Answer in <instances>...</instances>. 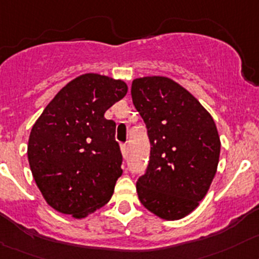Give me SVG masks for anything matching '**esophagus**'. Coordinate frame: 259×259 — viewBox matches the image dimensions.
<instances>
[{
	"label": "esophagus",
	"mask_w": 259,
	"mask_h": 259,
	"mask_svg": "<svg viewBox=\"0 0 259 259\" xmlns=\"http://www.w3.org/2000/svg\"><path fill=\"white\" fill-rule=\"evenodd\" d=\"M120 150H122L123 156H124V158H127L128 153H130V149H128L127 144H122V145H120Z\"/></svg>",
	"instance_id": "1"
}]
</instances>
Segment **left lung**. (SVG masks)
I'll use <instances>...</instances> for the list:
<instances>
[{"mask_svg": "<svg viewBox=\"0 0 259 259\" xmlns=\"http://www.w3.org/2000/svg\"><path fill=\"white\" fill-rule=\"evenodd\" d=\"M131 95L151 146L145 175L137 180V195L158 217L181 220L198 207L217 172L221 141L214 120L170 78H136Z\"/></svg>", "mask_w": 259, "mask_h": 259, "instance_id": "8db88e82", "label": "left lung"}]
</instances>
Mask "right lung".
Masks as SVG:
<instances>
[{
  "label": "right lung",
  "mask_w": 259,
  "mask_h": 259,
  "mask_svg": "<svg viewBox=\"0 0 259 259\" xmlns=\"http://www.w3.org/2000/svg\"><path fill=\"white\" fill-rule=\"evenodd\" d=\"M128 91L123 80L87 73L64 86L35 120L28 160L50 207L84 218L105 205L122 176L115 122L105 111Z\"/></svg>",
  "instance_id": "add662e5"
}]
</instances>
